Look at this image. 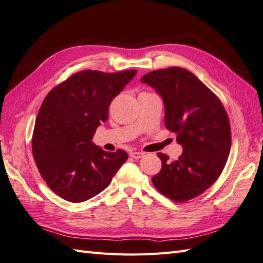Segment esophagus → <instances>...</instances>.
Returning <instances> with one entry per match:
<instances>
[{
    "label": "esophagus",
    "mask_w": 263,
    "mask_h": 263,
    "mask_svg": "<svg viewBox=\"0 0 263 263\" xmlns=\"http://www.w3.org/2000/svg\"><path fill=\"white\" fill-rule=\"evenodd\" d=\"M144 156V153L143 152H131L130 153V157L131 158H133V159H140V158H142Z\"/></svg>",
    "instance_id": "1"
}]
</instances>
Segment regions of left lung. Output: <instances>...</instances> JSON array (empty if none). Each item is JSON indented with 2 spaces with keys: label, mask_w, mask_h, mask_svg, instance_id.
<instances>
[{
  "label": "left lung",
  "mask_w": 263,
  "mask_h": 263,
  "mask_svg": "<svg viewBox=\"0 0 263 263\" xmlns=\"http://www.w3.org/2000/svg\"><path fill=\"white\" fill-rule=\"evenodd\" d=\"M163 99L164 123L177 134L183 152L171 161L158 153L162 166L152 178L163 196L185 202L210 187L223 171L231 147L230 121L220 99L193 73L172 66L141 78Z\"/></svg>",
  "instance_id": "obj_1"
}]
</instances>
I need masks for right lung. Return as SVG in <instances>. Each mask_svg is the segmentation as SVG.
<instances>
[{
    "label": "right lung",
    "instance_id": "obj_1",
    "mask_svg": "<svg viewBox=\"0 0 263 263\" xmlns=\"http://www.w3.org/2000/svg\"><path fill=\"white\" fill-rule=\"evenodd\" d=\"M136 73L80 71L45 97L33 131L32 152L40 174L59 197L74 203L96 197L127 160L125 151L105 152L91 140L109 118L112 100Z\"/></svg>",
    "mask_w": 263,
    "mask_h": 263
}]
</instances>
